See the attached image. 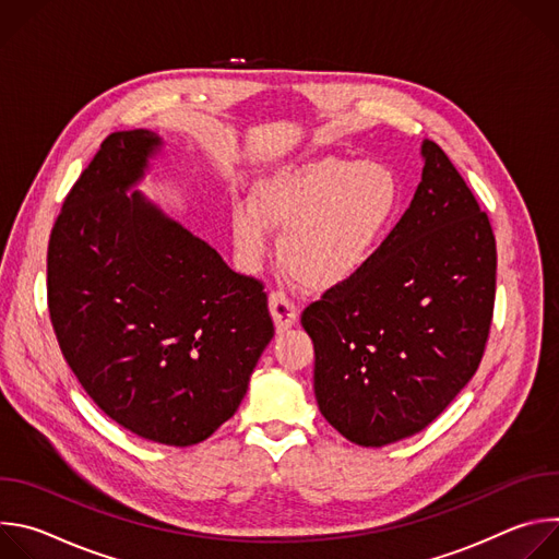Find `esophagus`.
Wrapping results in <instances>:
<instances>
[{
  "label": "esophagus",
  "mask_w": 559,
  "mask_h": 559,
  "mask_svg": "<svg viewBox=\"0 0 559 559\" xmlns=\"http://www.w3.org/2000/svg\"><path fill=\"white\" fill-rule=\"evenodd\" d=\"M270 311H272V318H274V325L278 332H285L289 330L296 318H298V309L296 305L281 292H272L270 294Z\"/></svg>",
  "instance_id": "obj_1"
}]
</instances>
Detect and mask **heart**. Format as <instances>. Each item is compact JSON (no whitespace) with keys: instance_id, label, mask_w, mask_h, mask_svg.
<instances>
[{"instance_id":"b5f03b06","label":"heart","mask_w":559,"mask_h":559,"mask_svg":"<svg viewBox=\"0 0 559 559\" xmlns=\"http://www.w3.org/2000/svg\"><path fill=\"white\" fill-rule=\"evenodd\" d=\"M401 205L403 188L389 166L309 158L263 177L252 201H234V248L248 270H259L270 254V227H278L283 272L302 289L330 292L373 261Z\"/></svg>"}]
</instances>
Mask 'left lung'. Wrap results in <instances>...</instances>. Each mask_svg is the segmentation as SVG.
<instances>
[{
  "label": "left lung",
  "mask_w": 559,
  "mask_h": 559,
  "mask_svg": "<svg viewBox=\"0 0 559 559\" xmlns=\"http://www.w3.org/2000/svg\"><path fill=\"white\" fill-rule=\"evenodd\" d=\"M423 181L373 261L305 307L313 393L360 447L431 425L483 360L496 302L489 216L442 147L423 141Z\"/></svg>",
  "instance_id": "left-lung-1"
}]
</instances>
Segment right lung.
Listing matches in <instances>:
<instances>
[{
  "mask_svg": "<svg viewBox=\"0 0 559 559\" xmlns=\"http://www.w3.org/2000/svg\"><path fill=\"white\" fill-rule=\"evenodd\" d=\"M150 130L104 139L48 243V311L95 405L139 438L190 447L234 416L274 336L263 283L236 274L134 188Z\"/></svg>",
  "mask_w": 559,
  "mask_h": 559,
  "instance_id": "1",
  "label": "right lung"
}]
</instances>
